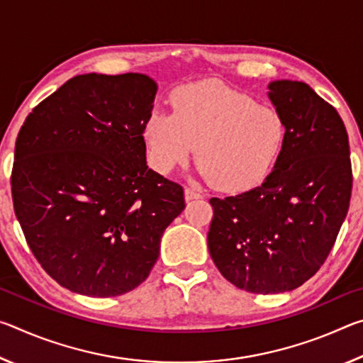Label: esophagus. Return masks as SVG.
Segmentation results:
<instances>
[{
  "label": "esophagus",
  "instance_id": "esophagus-1",
  "mask_svg": "<svg viewBox=\"0 0 363 363\" xmlns=\"http://www.w3.org/2000/svg\"><path fill=\"white\" fill-rule=\"evenodd\" d=\"M186 200H195V199H201V194L199 192V190H195L192 187H186Z\"/></svg>",
  "mask_w": 363,
  "mask_h": 363
}]
</instances>
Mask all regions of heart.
Instances as JSON below:
<instances>
[{
    "mask_svg": "<svg viewBox=\"0 0 363 363\" xmlns=\"http://www.w3.org/2000/svg\"><path fill=\"white\" fill-rule=\"evenodd\" d=\"M173 112L145 120L147 163L168 174L192 155L201 174L225 192L259 186L280 158L286 126L277 108L224 84H186L171 94Z\"/></svg>",
    "mask_w": 363,
    "mask_h": 363,
    "instance_id": "1",
    "label": "heart"
}]
</instances>
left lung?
<instances>
[{"label": "left lung", "instance_id": "obj_1", "mask_svg": "<svg viewBox=\"0 0 363 363\" xmlns=\"http://www.w3.org/2000/svg\"><path fill=\"white\" fill-rule=\"evenodd\" d=\"M269 99L286 126L274 171L259 187L213 196L208 248L224 279L259 294L291 291L327 259L351 201L346 126L309 84L279 79Z\"/></svg>", "mask_w": 363, "mask_h": 363}]
</instances>
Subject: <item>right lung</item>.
Segmentation results:
<instances>
[{
  "mask_svg": "<svg viewBox=\"0 0 363 363\" xmlns=\"http://www.w3.org/2000/svg\"><path fill=\"white\" fill-rule=\"evenodd\" d=\"M157 83L78 75L36 106L16 140L14 211L36 261L73 293L120 296L149 277L184 189L145 163Z\"/></svg>",
  "mask_w": 363,
  "mask_h": 363,
  "instance_id": "obj_1",
  "label": "right lung"
}]
</instances>
